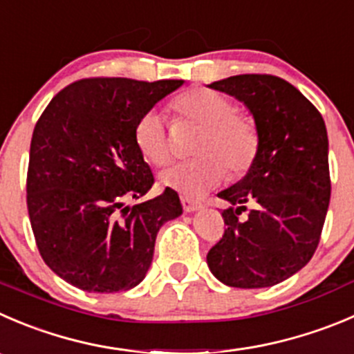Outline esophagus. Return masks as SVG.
I'll return each mask as SVG.
<instances>
[{"label": "esophagus", "mask_w": 354, "mask_h": 354, "mask_svg": "<svg viewBox=\"0 0 354 354\" xmlns=\"http://www.w3.org/2000/svg\"><path fill=\"white\" fill-rule=\"evenodd\" d=\"M180 198H181V205H183L185 212H194V211H197L198 207H201V202L194 201V198L187 197V195H181Z\"/></svg>", "instance_id": "34e87169"}]
</instances>
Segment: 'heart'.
I'll return each instance as SVG.
<instances>
[{
  "mask_svg": "<svg viewBox=\"0 0 354 354\" xmlns=\"http://www.w3.org/2000/svg\"><path fill=\"white\" fill-rule=\"evenodd\" d=\"M169 112L174 122L198 126V133L190 149L195 157L164 171V187L197 197L221 183L226 171L232 180H239L252 169L261 150L259 128L232 98L209 88H192L171 102ZM133 142L152 166H166L173 157L167 122L157 111H147L136 119Z\"/></svg>",
  "mask_w": 354,
  "mask_h": 354,
  "instance_id": "b5f03b06",
  "label": "heart"
}]
</instances>
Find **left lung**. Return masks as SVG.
Masks as SVG:
<instances>
[{"label": "left lung", "instance_id": "1", "mask_svg": "<svg viewBox=\"0 0 354 354\" xmlns=\"http://www.w3.org/2000/svg\"><path fill=\"white\" fill-rule=\"evenodd\" d=\"M209 86L242 100L261 133L252 169L218 194L230 207L221 212L225 233L207 252L209 270L236 289L277 286L306 266L320 242L332 190L324 118L272 74L232 75Z\"/></svg>", "mask_w": 354, "mask_h": 354}]
</instances>
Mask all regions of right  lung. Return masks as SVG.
Wrapping results in <instances>:
<instances>
[{
    "label": "right lung",
    "instance_id": "add662e5",
    "mask_svg": "<svg viewBox=\"0 0 354 354\" xmlns=\"http://www.w3.org/2000/svg\"><path fill=\"white\" fill-rule=\"evenodd\" d=\"M183 84L86 77L58 91L34 126L27 211L37 250L65 282L88 292L129 290L145 279L160 226L183 212L156 183L133 142L143 112Z\"/></svg>",
    "mask_w": 354,
    "mask_h": 354
}]
</instances>
